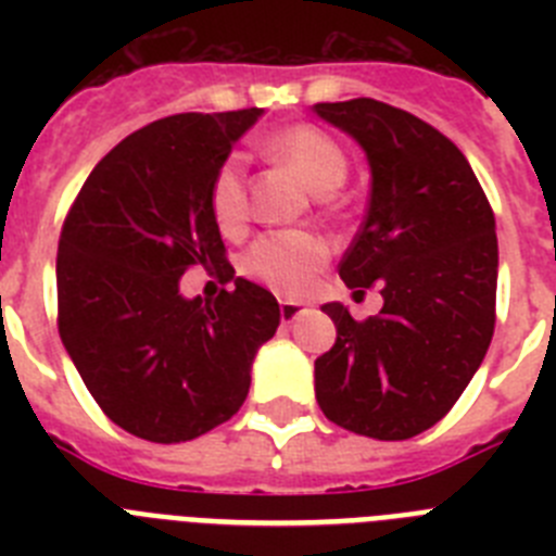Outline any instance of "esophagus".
Returning a JSON list of instances; mask_svg holds the SVG:
<instances>
[{"instance_id":"1","label":"esophagus","mask_w":556,"mask_h":556,"mask_svg":"<svg viewBox=\"0 0 556 556\" xmlns=\"http://www.w3.org/2000/svg\"><path fill=\"white\" fill-rule=\"evenodd\" d=\"M303 312V303L298 301H281V320L283 323H292L298 314Z\"/></svg>"}]
</instances>
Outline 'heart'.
<instances>
[{"label":"heart","mask_w":556,"mask_h":556,"mask_svg":"<svg viewBox=\"0 0 556 556\" xmlns=\"http://www.w3.org/2000/svg\"><path fill=\"white\" fill-rule=\"evenodd\" d=\"M269 152L292 166L303 184L317 194H328L342 186L348 175V159L342 147L312 125L283 127L267 141ZM211 211L219 228L230 230L244 219V155L230 152L211 178ZM328 244L306 230H275L258 236L244 255V273L267 283L281 294H298L312 283L314 273L326 264Z\"/></svg>","instance_id":"b5f03b06"}]
</instances>
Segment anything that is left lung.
Listing matches in <instances>:
<instances>
[{"instance_id":"8db88e82","label":"left lung","mask_w":556,"mask_h":556,"mask_svg":"<svg viewBox=\"0 0 556 556\" xmlns=\"http://www.w3.org/2000/svg\"><path fill=\"white\" fill-rule=\"evenodd\" d=\"M314 113L351 132L372 175L339 278L356 294L376 283L384 298L367 320L323 306L337 342L314 362L317 404L348 431L409 440L448 415L493 339V208L459 147L409 111L358 97Z\"/></svg>"}]
</instances>
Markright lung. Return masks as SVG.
<instances>
[{
    "instance_id": "add662e5",
    "label": "right lung",
    "mask_w": 556,
    "mask_h": 556,
    "mask_svg": "<svg viewBox=\"0 0 556 556\" xmlns=\"http://www.w3.org/2000/svg\"><path fill=\"white\" fill-rule=\"evenodd\" d=\"M262 108L175 113L108 152L83 184L58 242V331L100 409L150 443H186L230 420L278 301L236 278L186 301L180 275L230 281L211 178Z\"/></svg>"
}]
</instances>
